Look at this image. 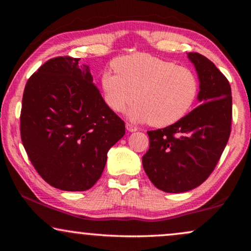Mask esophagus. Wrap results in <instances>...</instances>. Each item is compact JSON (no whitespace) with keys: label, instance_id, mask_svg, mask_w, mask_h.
Masks as SVG:
<instances>
[{"label":"esophagus","instance_id":"esophagus-1","mask_svg":"<svg viewBox=\"0 0 251 251\" xmlns=\"http://www.w3.org/2000/svg\"><path fill=\"white\" fill-rule=\"evenodd\" d=\"M125 126H126V129L128 130V131H130V133H133V131L137 130V127L134 126V125H131V124H129V123H126Z\"/></svg>","mask_w":251,"mask_h":251}]
</instances>
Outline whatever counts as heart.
<instances>
[{
	"mask_svg": "<svg viewBox=\"0 0 251 251\" xmlns=\"http://www.w3.org/2000/svg\"><path fill=\"white\" fill-rule=\"evenodd\" d=\"M113 66L116 73L105 71L100 78L105 103L121 113L134 100L130 121L166 127L186 116L196 100L199 83L187 67L150 54L118 57Z\"/></svg>",
	"mask_w": 251,
	"mask_h": 251,
	"instance_id": "heart-1",
	"label": "heart"
}]
</instances>
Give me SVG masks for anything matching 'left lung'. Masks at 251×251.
<instances>
[{
    "label": "left lung",
    "instance_id": "1",
    "mask_svg": "<svg viewBox=\"0 0 251 251\" xmlns=\"http://www.w3.org/2000/svg\"><path fill=\"white\" fill-rule=\"evenodd\" d=\"M199 80L201 105L175 124L147 131L150 150L143 167L157 188L185 193L205 181L217 165L230 135L231 88L214 63L188 53Z\"/></svg>",
    "mask_w": 251,
    "mask_h": 251
}]
</instances>
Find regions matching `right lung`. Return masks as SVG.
<instances>
[{
	"instance_id": "1",
	"label": "right lung",
	"mask_w": 251,
	"mask_h": 251,
	"mask_svg": "<svg viewBox=\"0 0 251 251\" xmlns=\"http://www.w3.org/2000/svg\"><path fill=\"white\" fill-rule=\"evenodd\" d=\"M79 58L50 59L25 85L21 138L41 177L55 188L84 192L100 179L107 151L125 135Z\"/></svg>"
}]
</instances>
